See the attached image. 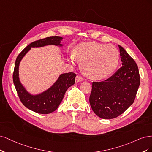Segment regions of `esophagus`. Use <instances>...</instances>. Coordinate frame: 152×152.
Returning a JSON list of instances; mask_svg holds the SVG:
<instances>
[{"mask_svg": "<svg viewBox=\"0 0 152 152\" xmlns=\"http://www.w3.org/2000/svg\"><path fill=\"white\" fill-rule=\"evenodd\" d=\"M83 80H84V79H83V77L81 76L78 75V76H77L76 77V83H79V82L83 81Z\"/></svg>", "mask_w": 152, "mask_h": 152, "instance_id": "1", "label": "esophagus"}]
</instances>
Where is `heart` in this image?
<instances>
[{
  "mask_svg": "<svg viewBox=\"0 0 152 152\" xmlns=\"http://www.w3.org/2000/svg\"><path fill=\"white\" fill-rule=\"evenodd\" d=\"M71 58L81 62V67L86 76L102 80L115 71L119 64V53L112 45L88 42L78 45Z\"/></svg>",
  "mask_w": 152,
  "mask_h": 152,
  "instance_id": "heart-1",
  "label": "heart"
}]
</instances>
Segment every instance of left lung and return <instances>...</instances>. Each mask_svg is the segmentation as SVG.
I'll return each mask as SVG.
<instances>
[{"label":"left lung","instance_id":"left-lung-1","mask_svg":"<svg viewBox=\"0 0 152 152\" xmlns=\"http://www.w3.org/2000/svg\"><path fill=\"white\" fill-rule=\"evenodd\" d=\"M122 67L108 79L92 83L90 96L91 109L102 119H114L133 104L140 83L136 63L119 45Z\"/></svg>","mask_w":152,"mask_h":152}]
</instances>
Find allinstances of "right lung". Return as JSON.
<instances>
[{
    "label": "right lung",
    "instance_id": "1",
    "mask_svg": "<svg viewBox=\"0 0 152 152\" xmlns=\"http://www.w3.org/2000/svg\"><path fill=\"white\" fill-rule=\"evenodd\" d=\"M62 37H49L31 43L16 58L13 72V82L22 104L26 108L38 114H47L55 111L62 102L66 90L75 84L76 75L74 72L62 74L50 88L42 94L33 95L28 92L19 81V66L21 61L31 48L53 45L62 47Z\"/></svg>",
    "mask_w": 152,
    "mask_h": 152
}]
</instances>
